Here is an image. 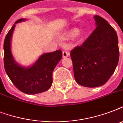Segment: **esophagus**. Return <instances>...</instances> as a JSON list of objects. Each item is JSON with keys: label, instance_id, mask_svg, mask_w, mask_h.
Returning <instances> with one entry per match:
<instances>
[{"label": "esophagus", "instance_id": "1", "mask_svg": "<svg viewBox=\"0 0 123 123\" xmlns=\"http://www.w3.org/2000/svg\"><path fill=\"white\" fill-rule=\"evenodd\" d=\"M69 55V53L67 51H63L62 52V57L66 58Z\"/></svg>", "mask_w": 123, "mask_h": 123}]
</instances>
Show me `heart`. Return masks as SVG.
Instances as JSON below:
<instances>
[{
	"mask_svg": "<svg viewBox=\"0 0 123 123\" xmlns=\"http://www.w3.org/2000/svg\"><path fill=\"white\" fill-rule=\"evenodd\" d=\"M79 30L77 28H75V29H73L71 31L69 32V36L71 37H75V36H77L78 34H79Z\"/></svg>",
	"mask_w": 123,
	"mask_h": 123,
	"instance_id": "b5f03b06",
	"label": "heart"
}]
</instances>
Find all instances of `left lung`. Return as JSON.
<instances>
[{
	"instance_id": "left-lung-1",
	"label": "left lung",
	"mask_w": 123,
	"mask_h": 123,
	"mask_svg": "<svg viewBox=\"0 0 123 123\" xmlns=\"http://www.w3.org/2000/svg\"><path fill=\"white\" fill-rule=\"evenodd\" d=\"M96 29L80 46L71 52L75 79L87 87H97L108 81L116 68L119 52L116 31L107 21L94 16Z\"/></svg>"
}]
</instances>
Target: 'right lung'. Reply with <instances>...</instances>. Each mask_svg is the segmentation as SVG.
<instances>
[{"mask_svg": "<svg viewBox=\"0 0 123 123\" xmlns=\"http://www.w3.org/2000/svg\"><path fill=\"white\" fill-rule=\"evenodd\" d=\"M21 18L12 25L4 43V64L7 75L20 91L35 94L47 91L52 84V73L62 58L61 50L42 54L32 65L25 67L15 61L11 51V41L16 24L25 22Z\"/></svg>", "mask_w": 123, "mask_h": 123, "instance_id": "right-lung-1", "label": "right lung"}]
</instances>
